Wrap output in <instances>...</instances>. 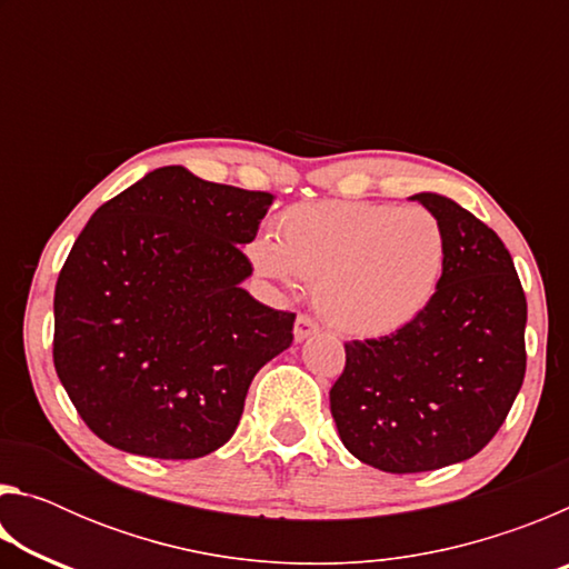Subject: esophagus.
Listing matches in <instances>:
<instances>
[{"mask_svg":"<svg viewBox=\"0 0 569 569\" xmlns=\"http://www.w3.org/2000/svg\"><path fill=\"white\" fill-rule=\"evenodd\" d=\"M319 333V323H316L311 316H298L296 326H293V339L296 341H306L308 336Z\"/></svg>","mask_w":569,"mask_h":569,"instance_id":"esophagus-1","label":"esophagus"}]
</instances>
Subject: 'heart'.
Instances as JSON below:
<instances>
[{
    "label": "heart",
    "instance_id": "1",
    "mask_svg": "<svg viewBox=\"0 0 569 569\" xmlns=\"http://www.w3.org/2000/svg\"><path fill=\"white\" fill-rule=\"evenodd\" d=\"M258 271L313 283V301L343 333L381 336L411 323L435 298L447 246L423 208L381 203L291 206L276 218L273 240L250 246Z\"/></svg>",
    "mask_w": 569,
    "mask_h": 569
}]
</instances>
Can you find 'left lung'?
Wrapping results in <instances>:
<instances>
[{
  "label": "left lung",
  "instance_id": "obj_1",
  "mask_svg": "<svg viewBox=\"0 0 569 569\" xmlns=\"http://www.w3.org/2000/svg\"><path fill=\"white\" fill-rule=\"evenodd\" d=\"M411 200L445 230L437 293L391 336L346 343L331 387L343 447L391 475L441 469L485 449L527 369V298L502 240L451 198Z\"/></svg>",
  "mask_w": 569,
  "mask_h": 569
}]
</instances>
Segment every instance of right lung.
I'll list each match as a JSON object with an SVG mask.
<instances>
[{"instance_id": "obj_1", "label": "right lung", "mask_w": 569, "mask_h": 569, "mask_svg": "<svg viewBox=\"0 0 569 569\" xmlns=\"http://www.w3.org/2000/svg\"><path fill=\"white\" fill-rule=\"evenodd\" d=\"M271 192L182 166L94 210L57 278L54 369L110 447L206 457L233 437L250 381L293 341L296 313L256 301L243 246Z\"/></svg>"}]
</instances>
